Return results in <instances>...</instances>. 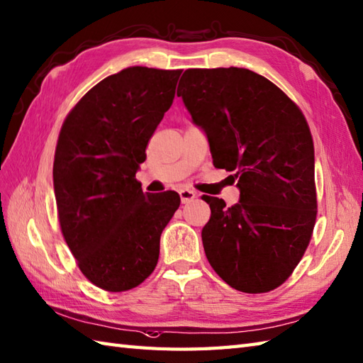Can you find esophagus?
<instances>
[{"label": "esophagus", "mask_w": 363, "mask_h": 363, "mask_svg": "<svg viewBox=\"0 0 363 363\" xmlns=\"http://www.w3.org/2000/svg\"><path fill=\"white\" fill-rule=\"evenodd\" d=\"M179 196H181V201L186 204V203L191 201V199H195L196 194H195L194 190H190V189H181L179 190Z\"/></svg>", "instance_id": "obj_1"}]
</instances>
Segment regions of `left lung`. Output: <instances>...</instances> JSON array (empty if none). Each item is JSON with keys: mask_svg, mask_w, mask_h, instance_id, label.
I'll list each match as a JSON object with an SVG mask.
<instances>
[{"mask_svg": "<svg viewBox=\"0 0 363 363\" xmlns=\"http://www.w3.org/2000/svg\"><path fill=\"white\" fill-rule=\"evenodd\" d=\"M204 130L213 165L234 172L240 201L203 195L206 257L223 281L265 293L289 279L317 218L315 154L299 107L272 81L246 68H189L177 86Z\"/></svg>", "mask_w": 363, "mask_h": 363, "instance_id": "obj_1", "label": "left lung"}]
</instances>
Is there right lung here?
Wrapping results in <instances>:
<instances>
[{
	"mask_svg": "<svg viewBox=\"0 0 363 363\" xmlns=\"http://www.w3.org/2000/svg\"><path fill=\"white\" fill-rule=\"evenodd\" d=\"M181 73L129 67L107 76L60 129L52 165L60 229L82 274L103 290H130L154 272L160 234L181 204L176 191L143 194L135 179Z\"/></svg>",
	"mask_w": 363,
	"mask_h": 363,
	"instance_id": "right-lung-1",
	"label": "right lung"
}]
</instances>
